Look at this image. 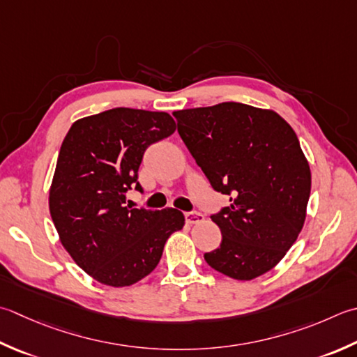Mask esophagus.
<instances>
[{"label": "esophagus", "mask_w": 357, "mask_h": 357, "mask_svg": "<svg viewBox=\"0 0 357 357\" xmlns=\"http://www.w3.org/2000/svg\"><path fill=\"white\" fill-rule=\"evenodd\" d=\"M185 221L188 225H198V222L204 221V215L199 212H185Z\"/></svg>", "instance_id": "obj_1"}]
</instances>
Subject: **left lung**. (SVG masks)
<instances>
[{
    "label": "left lung",
    "instance_id": "left-lung-1",
    "mask_svg": "<svg viewBox=\"0 0 357 357\" xmlns=\"http://www.w3.org/2000/svg\"><path fill=\"white\" fill-rule=\"evenodd\" d=\"M178 132L216 192L230 206L211 218L218 249L207 264L252 280L280 263L306 218L311 170L294 130L272 109L236 102L174 111Z\"/></svg>",
    "mask_w": 357,
    "mask_h": 357
}]
</instances>
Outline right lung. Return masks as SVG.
<instances>
[{"mask_svg":"<svg viewBox=\"0 0 357 357\" xmlns=\"http://www.w3.org/2000/svg\"><path fill=\"white\" fill-rule=\"evenodd\" d=\"M176 130L162 111L113 108L69 128L49 188V212L60 241L102 284L122 288L158 266L169 236L184 226L176 208L125 206L145 150Z\"/></svg>","mask_w":357,"mask_h":357,"instance_id":"obj_1","label":"right lung"}]
</instances>
